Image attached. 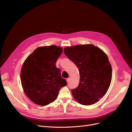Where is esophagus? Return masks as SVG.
I'll return each instance as SVG.
<instances>
[{
  "mask_svg": "<svg viewBox=\"0 0 132 132\" xmlns=\"http://www.w3.org/2000/svg\"><path fill=\"white\" fill-rule=\"evenodd\" d=\"M66 81H67V83H68L69 82H70V78H67V79H66Z\"/></svg>",
  "mask_w": 132,
  "mask_h": 132,
  "instance_id": "esophagus-1",
  "label": "esophagus"
}]
</instances>
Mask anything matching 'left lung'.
I'll return each mask as SVG.
<instances>
[{
	"label": "left lung",
	"instance_id": "8db88e82",
	"mask_svg": "<svg viewBox=\"0 0 132 132\" xmlns=\"http://www.w3.org/2000/svg\"><path fill=\"white\" fill-rule=\"evenodd\" d=\"M64 53L79 68L78 87L72 90L75 100L82 105H92L106 93L112 79V67L108 55L93 44L66 47Z\"/></svg>",
	"mask_w": 132,
	"mask_h": 132
}]
</instances>
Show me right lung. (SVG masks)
Segmentation results:
<instances>
[{
	"label": "right lung",
	"mask_w": 132,
	"mask_h": 132,
	"mask_svg": "<svg viewBox=\"0 0 132 132\" xmlns=\"http://www.w3.org/2000/svg\"><path fill=\"white\" fill-rule=\"evenodd\" d=\"M62 52L56 45L39 47L23 62L22 86L26 95L37 105L45 106L54 101L60 88L67 84L55 66Z\"/></svg>",
	"instance_id": "obj_1"
}]
</instances>
